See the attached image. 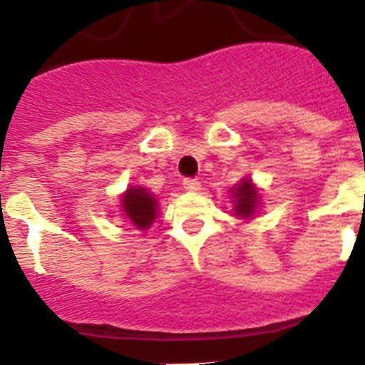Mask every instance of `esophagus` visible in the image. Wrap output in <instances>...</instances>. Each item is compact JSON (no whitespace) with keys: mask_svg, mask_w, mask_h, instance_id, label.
<instances>
[{"mask_svg":"<svg viewBox=\"0 0 365 365\" xmlns=\"http://www.w3.org/2000/svg\"><path fill=\"white\" fill-rule=\"evenodd\" d=\"M182 185H185V190H188V192H199L201 190V182L197 179H185Z\"/></svg>","mask_w":365,"mask_h":365,"instance_id":"34e87169","label":"esophagus"}]
</instances>
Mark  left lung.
I'll use <instances>...</instances> for the list:
<instances>
[{"mask_svg": "<svg viewBox=\"0 0 365 365\" xmlns=\"http://www.w3.org/2000/svg\"><path fill=\"white\" fill-rule=\"evenodd\" d=\"M230 193L232 199H234L235 215H240L243 219L252 217L257 205H259V193H257L256 186L252 185V180L243 179Z\"/></svg>", "mask_w": 365, "mask_h": 365, "instance_id": "obj_1", "label": "left lung"}]
</instances>
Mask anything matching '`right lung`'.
<instances>
[{"label":"right lung","instance_id":"1","mask_svg":"<svg viewBox=\"0 0 365 365\" xmlns=\"http://www.w3.org/2000/svg\"><path fill=\"white\" fill-rule=\"evenodd\" d=\"M125 219L138 230H148L157 217V199L143 186H130L120 199Z\"/></svg>","mask_w":365,"mask_h":365}]
</instances>
